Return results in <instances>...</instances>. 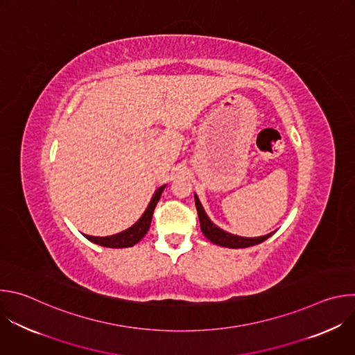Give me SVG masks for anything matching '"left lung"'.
Instances as JSON below:
<instances>
[{
    "label": "left lung",
    "mask_w": 355,
    "mask_h": 355,
    "mask_svg": "<svg viewBox=\"0 0 355 355\" xmlns=\"http://www.w3.org/2000/svg\"><path fill=\"white\" fill-rule=\"evenodd\" d=\"M195 205H196V211H198V218H199V223H200V230L204 233V236L212 241L214 244H218L220 247H227V248H244V247H250V245H256L263 243L264 240H267L268 237H271L275 232H271L268 234L264 236H259V237H243V236H237V234H232L223 229H220L219 226H216L211 218L207 215L204 207H202L200 200L198 198V195L195 193Z\"/></svg>",
    "instance_id": "8db88e82"
}]
</instances>
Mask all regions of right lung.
Returning a JSON list of instances; mask_svg holds the SVG:
<instances>
[{"instance_id":"add662e5","label":"right lung","mask_w":355,"mask_h":355,"mask_svg":"<svg viewBox=\"0 0 355 355\" xmlns=\"http://www.w3.org/2000/svg\"><path fill=\"white\" fill-rule=\"evenodd\" d=\"M167 185H162L159 187L153 196H151L148 205L146 208V211L143 212V215L139 218V220L132 225L130 227H128L126 230H122L116 234H111V236H105V237H96V236H88V234H84L85 239H88L89 241L95 243V244H99V245H104V247H110V248H123V247H132L135 245L136 243H139L144 234L147 233L148 227H150V223H151V218H153V212H155V208L157 205V202L164 191Z\"/></svg>"}]
</instances>
